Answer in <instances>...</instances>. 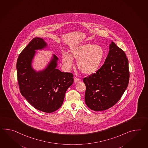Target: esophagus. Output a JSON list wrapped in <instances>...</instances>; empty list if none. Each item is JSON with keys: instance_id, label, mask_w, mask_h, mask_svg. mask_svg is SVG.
Segmentation results:
<instances>
[{"instance_id": "esophagus-1", "label": "esophagus", "mask_w": 148, "mask_h": 148, "mask_svg": "<svg viewBox=\"0 0 148 148\" xmlns=\"http://www.w3.org/2000/svg\"><path fill=\"white\" fill-rule=\"evenodd\" d=\"M81 82V79H79L77 77H75L74 78V83H77L78 82Z\"/></svg>"}]
</instances>
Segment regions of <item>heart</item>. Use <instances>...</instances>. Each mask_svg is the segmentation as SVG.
I'll list each match as a JSON object with an SVG mask.
<instances>
[{"label":"heart","mask_w":148,"mask_h":148,"mask_svg":"<svg viewBox=\"0 0 148 148\" xmlns=\"http://www.w3.org/2000/svg\"><path fill=\"white\" fill-rule=\"evenodd\" d=\"M105 51L102 47L92 43H85L73 47L70 54H62V62L64 66L70 69L74 66L73 59L77 61L79 70L83 74L90 75L96 72L102 63Z\"/></svg>","instance_id":"1"}]
</instances>
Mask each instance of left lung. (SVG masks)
<instances>
[{
    "label": "left lung",
    "instance_id": "8db88e82",
    "mask_svg": "<svg viewBox=\"0 0 148 148\" xmlns=\"http://www.w3.org/2000/svg\"><path fill=\"white\" fill-rule=\"evenodd\" d=\"M128 59L124 51L112 41L103 65L95 73L83 79L85 101L94 111H102L115 105L128 86Z\"/></svg>",
    "mask_w": 148,
    "mask_h": 148
}]
</instances>
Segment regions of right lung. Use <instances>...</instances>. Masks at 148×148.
<instances>
[{
  "mask_svg": "<svg viewBox=\"0 0 148 148\" xmlns=\"http://www.w3.org/2000/svg\"><path fill=\"white\" fill-rule=\"evenodd\" d=\"M47 46L42 38L33 39L18 56L16 69L22 95L34 108L50 113L62 106L66 91L72 85L74 79L72 73L56 69L58 58L55 55L45 69L39 72L33 69L32 61L36 50Z\"/></svg>",
  "mask_w": 148,
  "mask_h": 148,
  "instance_id": "obj_1",
  "label": "right lung"
}]
</instances>
